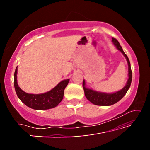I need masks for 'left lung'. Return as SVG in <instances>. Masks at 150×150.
Wrapping results in <instances>:
<instances>
[{"instance_id":"obj_1","label":"left lung","mask_w":150,"mask_h":150,"mask_svg":"<svg viewBox=\"0 0 150 150\" xmlns=\"http://www.w3.org/2000/svg\"><path fill=\"white\" fill-rule=\"evenodd\" d=\"M112 42L114 44V46L116 47L117 49L122 53L123 55H124L126 59L128 65V79L127 81L126 85L122 89L120 90V91L114 92V93H105V92L98 91H96V90L90 89V88H88L86 87V83L85 79H84L83 82V87L84 91H85V97L87 98V99L89 102H91L92 104H95V105L110 106L117 103V102L120 101L126 95V93H127V91H128V90L130 87L131 82H132V70H131L130 63V61H129L128 57L125 54L122 46H120V43H119V42L116 39L112 38Z\"/></svg>"}]
</instances>
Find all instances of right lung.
<instances>
[{"label": "right lung", "instance_id": "obj_1", "mask_svg": "<svg viewBox=\"0 0 150 150\" xmlns=\"http://www.w3.org/2000/svg\"><path fill=\"white\" fill-rule=\"evenodd\" d=\"M18 67L14 73V87L18 97L26 106L35 110H47L56 107L63 100L64 89L69 79L63 80L58 85L46 93L40 94L28 93L20 89L17 81Z\"/></svg>", "mask_w": 150, "mask_h": 150}]
</instances>
